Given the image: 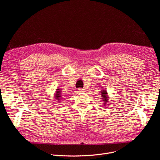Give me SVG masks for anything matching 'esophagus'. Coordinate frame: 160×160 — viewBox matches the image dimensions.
<instances>
[{
	"label": "esophagus",
	"mask_w": 160,
	"mask_h": 160,
	"mask_svg": "<svg viewBox=\"0 0 160 160\" xmlns=\"http://www.w3.org/2000/svg\"><path fill=\"white\" fill-rule=\"evenodd\" d=\"M78 92H85V89H84V88H78Z\"/></svg>",
	"instance_id": "34e87169"
}]
</instances>
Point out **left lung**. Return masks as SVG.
<instances>
[{
    "label": "left lung",
    "mask_w": 160,
    "mask_h": 160,
    "mask_svg": "<svg viewBox=\"0 0 160 160\" xmlns=\"http://www.w3.org/2000/svg\"><path fill=\"white\" fill-rule=\"evenodd\" d=\"M101 99L102 100V103H103V106H106L108 104V98H109V96H108V94L107 92V90L106 89H102L101 91Z\"/></svg>",
    "instance_id": "1"
}]
</instances>
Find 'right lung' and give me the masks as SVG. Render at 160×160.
<instances>
[{"instance_id":"right-lung-1","label":"right lung","mask_w":160,"mask_h":160,"mask_svg":"<svg viewBox=\"0 0 160 160\" xmlns=\"http://www.w3.org/2000/svg\"><path fill=\"white\" fill-rule=\"evenodd\" d=\"M54 100H56V101L58 102H61V99L62 98V94H61V89L57 88L56 91L55 92V94H54Z\"/></svg>"}]
</instances>
